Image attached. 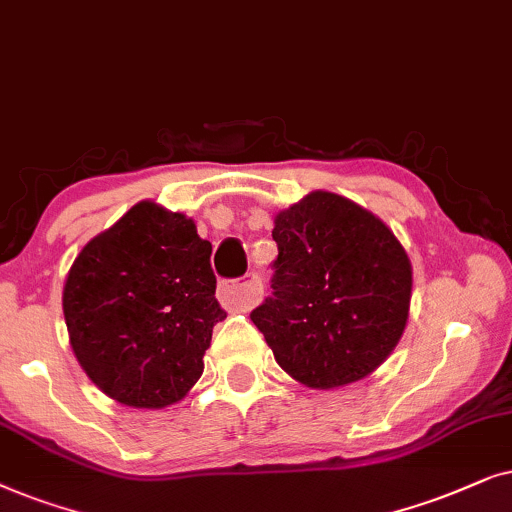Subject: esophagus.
<instances>
[{"label": "esophagus", "instance_id": "1", "mask_svg": "<svg viewBox=\"0 0 512 512\" xmlns=\"http://www.w3.org/2000/svg\"><path fill=\"white\" fill-rule=\"evenodd\" d=\"M262 278L257 274H252L248 281H222L220 288H217V297L220 302L227 306V309H236V311H250L252 306L262 299Z\"/></svg>", "mask_w": 512, "mask_h": 512}]
</instances>
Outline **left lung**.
<instances>
[{
  "label": "left lung",
  "mask_w": 512,
  "mask_h": 512,
  "mask_svg": "<svg viewBox=\"0 0 512 512\" xmlns=\"http://www.w3.org/2000/svg\"><path fill=\"white\" fill-rule=\"evenodd\" d=\"M271 295L250 320L290 377L335 388L367 377L407 323L412 267L379 217L330 192L276 215Z\"/></svg>",
  "instance_id": "1"
}]
</instances>
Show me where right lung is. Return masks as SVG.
Here are the masks:
<instances>
[{
  "label": "right lung",
  "mask_w": 512,
  "mask_h": 512,
  "mask_svg": "<svg viewBox=\"0 0 512 512\" xmlns=\"http://www.w3.org/2000/svg\"><path fill=\"white\" fill-rule=\"evenodd\" d=\"M210 252L192 220L149 201L84 245L63 311L74 356L102 393L159 410L199 381L213 327L227 318Z\"/></svg>",
  "instance_id": "right-lung-1"
}]
</instances>
